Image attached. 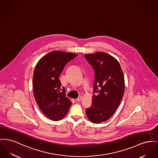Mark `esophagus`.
<instances>
[{
	"label": "esophagus",
	"instance_id": "34e87169",
	"mask_svg": "<svg viewBox=\"0 0 158 158\" xmlns=\"http://www.w3.org/2000/svg\"><path fill=\"white\" fill-rule=\"evenodd\" d=\"M82 100V96H79L78 97H77V98L76 99V100L77 101V102H80V101H81Z\"/></svg>",
	"mask_w": 158,
	"mask_h": 158
}]
</instances>
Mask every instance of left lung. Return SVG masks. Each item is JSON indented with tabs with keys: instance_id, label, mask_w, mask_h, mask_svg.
Segmentation results:
<instances>
[{
	"instance_id": "8db88e82",
	"label": "left lung",
	"mask_w": 158,
	"mask_h": 158,
	"mask_svg": "<svg viewBox=\"0 0 158 158\" xmlns=\"http://www.w3.org/2000/svg\"><path fill=\"white\" fill-rule=\"evenodd\" d=\"M95 72L92 104L86 109L94 123L107 121L118 107L125 91L124 76L118 61L102 52L85 55Z\"/></svg>"
}]
</instances>
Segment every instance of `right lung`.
Here are the masks:
<instances>
[{
  "mask_svg": "<svg viewBox=\"0 0 158 158\" xmlns=\"http://www.w3.org/2000/svg\"><path fill=\"white\" fill-rule=\"evenodd\" d=\"M77 55L59 51L49 52L35 67L33 87L35 100L42 113L52 121L63 119L72 102L58 79L65 64Z\"/></svg>",
  "mask_w": 158,
  "mask_h": 158,
  "instance_id": "1",
  "label": "right lung"
}]
</instances>
